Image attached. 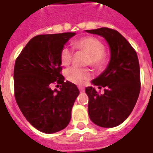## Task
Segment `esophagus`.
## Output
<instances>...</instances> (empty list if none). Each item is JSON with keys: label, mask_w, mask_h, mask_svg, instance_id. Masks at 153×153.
Wrapping results in <instances>:
<instances>
[{"label": "esophagus", "mask_w": 153, "mask_h": 153, "mask_svg": "<svg viewBox=\"0 0 153 153\" xmlns=\"http://www.w3.org/2000/svg\"><path fill=\"white\" fill-rule=\"evenodd\" d=\"M78 89H79V91L82 92H82L85 91V88H84L83 86H78Z\"/></svg>", "instance_id": "1"}]
</instances>
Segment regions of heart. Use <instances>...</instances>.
<instances>
[{
  "label": "heart",
  "mask_w": 153,
  "mask_h": 153,
  "mask_svg": "<svg viewBox=\"0 0 153 153\" xmlns=\"http://www.w3.org/2000/svg\"><path fill=\"white\" fill-rule=\"evenodd\" d=\"M73 47L76 49L82 50L89 53L88 63L93 67L98 68L104 63L105 54L104 52V45L98 39L95 37H83L82 39L75 40ZM72 50L70 48H62L60 53V59L63 65L69 64L72 58ZM66 78L76 85H83L87 80L91 77V71L86 68H79L77 67H71L65 71Z\"/></svg>",
  "instance_id": "1"
}]
</instances>
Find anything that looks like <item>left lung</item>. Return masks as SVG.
<instances>
[{"label":"left lung","instance_id":"1","mask_svg":"<svg viewBox=\"0 0 153 153\" xmlns=\"http://www.w3.org/2000/svg\"><path fill=\"white\" fill-rule=\"evenodd\" d=\"M103 37L109 44V64L91 81L98 88L105 87L100 95L94 86H87L88 114L93 123L103 128L120 125L129 116L140 92V68L136 52L124 37L109 28L85 30Z\"/></svg>","mask_w":153,"mask_h":153}]
</instances>
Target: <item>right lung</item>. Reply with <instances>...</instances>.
<instances>
[{
    "label": "right lung",
    "instance_id": "add662e5",
    "mask_svg": "<svg viewBox=\"0 0 153 153\" xmlns=\"http://www.w3.org/2000/svg\"><path fill=\"white\" fill-rule=\"evenodd\" d=\"M76 33L41 34L33 37L16 59L14 68L15 96L23 115L44 134L62 130L71 120L72 106L79 91L64 82L60 53ZM53 83L61 85L52 90Z\"/></svg>",
    "mask_w": 153,
    "mask_h": 153
}]
</instances>
